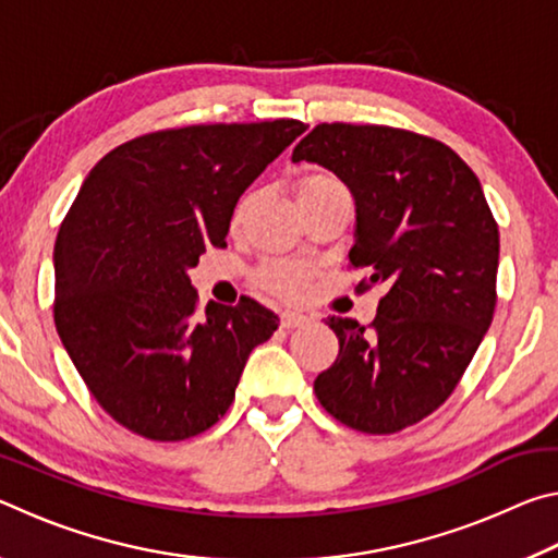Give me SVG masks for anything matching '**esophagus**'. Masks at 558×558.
<instances>
[{"mask_svg": "<svg viewBox=\"0 0 558 558\" xmlns=\"http://www.w3.org/2000/svg\"><path fill=\"white\" fill-rule=\"evenodd\" d=\"M310 319L302 313H282L280 315V327L282 329H295V327H305Z\"/></svg>", "mask_w": 558, "mask_h": 558, "instance_id": "obj_1", "label": "esophagus"}]
</instances>
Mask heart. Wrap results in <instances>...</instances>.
<instances>
[{"label": "heart", "mask_w": 558, "mask_h": 558, "mask_svg": "<svg viewBox=\"0 0 558 558\" xmlns=\"http://www.w3.org/2000/svg\"><path fill=\"white\" fill-rule=\"evenodd\" d=\"M339 189H344L342 182L329 172H305L295 179V184H292L298 204L319 199V196L339 192ZM256 202H258L256 189H248V192L241 194V199L235 202L231 211V231L243 229V223L248 221ZM256 282L260 290L268 292V295L295 302L307 295L310 282H313V268H307L305 263H295V260H268L256 270Z\"/></svg>", "instance_id": "heart-1"}]
</instances>
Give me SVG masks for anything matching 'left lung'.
Wrapping results in <instances>:
<instances>
[{"label":"left lung","instance_id":"obj_1","mask_svg":"<svg viewBox=\"0 0 558 558\" xmlns=\"http://www.w3.org/2000/svg\"><path fill=\"white\" fill-rule=\"evenodd\" d=\"M352 189L349 266L364 292L384 286L372 325L329 317L335 364L315 379L344 426L389 436L456 391L493 323L499 231L475 172L438 140L389 125L319 122L292 149Z\"/></svg>","mask_w":558,"mask_h":558}]
</instances>
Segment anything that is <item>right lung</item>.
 I'll return each instance as SVG.
<instances>
[{
  "instance_id": "1",
  "label": "right lung",
  "mask_w": 558,
  "mask_h": 558,
  "mask_svg": "<svg viewBox=\"0 0 558 558\" xmlns=\"http://www.w3.org/2000/svg\"><path fill=\"white\" fill-rule=\"evenodd\" d=\"M305 130L288 118L157 130L90 169L56 239L53 323L122 428L177 442L229 411L278 317L245 295L199 315L189 268L223 248L239 196Z\"/></svg>"
}]
</instances>
